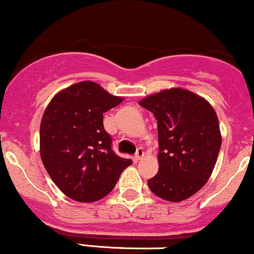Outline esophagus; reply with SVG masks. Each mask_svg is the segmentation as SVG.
<instances>
[{
  "label": "esophagus",
  "instance_id": "esophagus-1",
  "mask_svg": "<svg viewBox=\"0 0 254 254\" xmlns=\"http://www.w3.org/2000/svg\"><path fill=\"white\" fill-rule=\"evenodd\" d=\"M144 157V151H143V149H138V151H137V154L134 155V161H138L139 160H141Z\"/></svg>",
  "mask_w": 254,
  "mask_h": 254
}]
</instances>
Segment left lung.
<instances>
[{"label":"left lung","mask_w":254,"mask_h":254,"mask_svg":"<svg viewBox=\"0 0 254 254\" xmlns=\"http://www.w3.org/2000/svg\"><path fill=\"white\" fill-rule=\"evenodd\" d=\"M139 105L157 120L160 167L148 181L150 190L171 202L187 200L206 184L217 162L222 135L214 109L183 88L151 94Z\"/></svg>","instance_id":"left-lung-1"}]
</instances>
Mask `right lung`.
Instances as JSON below:
<instances>
[{
  "label": "right lung",
  "instance_id": "obj_1",
  "mask_svg": "<svg viewBox=\"0 0 254 254\" xmlns=\"http://www.w3.org/2000/svg\"><path fill=\"white\" fill-rule=\"evenodd\" d=\"M92 81L54 95L43 113L40 154L52 181L67 197L94 202L115 188L129 159L116 155L103 114L122 102Z\"/></svg>",
  "mask_w": 254,
  "mask_h": 254
}]
</instances>
